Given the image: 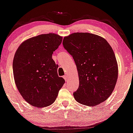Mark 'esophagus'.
<instances>
[{
  "label": "esophagus",
  "mask_w": 133,
  "mask_h": 133,
  "mask_svg": "<svg viewBox=\"0 0 133 133\" xmlns=\"http://www.w3.org/2000/svg\"><path fill=\"white\" fill-rule=\"evenodd\" d=\"M64 78L65 81H68V80H69V76H66V75L64 76Z\"/></svg>",
  "instance_id": "obj_1"
}]
</instances>
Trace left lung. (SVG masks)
Returning a JSON list of instances; mask_svg holds the SVG:
<instances>
[{
    "label": "left lung",
    "instance_id": "left-lung-1",
    "mask_svg": "<svg viewBox=\"0 0 133 133\" xmlns=\"http://www.w3.org/2000/svg\"><path fill=\"white\" fill-rule=\"evenodd\" d=\"M62 44L77 67L79 85L73 94L76 101L94 106L106 101L118 77L116 59L108 41L93 34L75 32L64 37Z\"/></svg>",
    "mask_w": 133,
    "mask_h": 133
}]
</instances>
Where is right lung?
I'll list each match as a JSON object with an SVG mask.
<instances>
[{"instance_id":"add662e5","label":"right lung","mask_w":133,"mask_h":133,"mask_svg":"<svg viewBox=\"0 0 133 133\" xmlns=\"http://www.w3.org/2000/svg\"><path fill=\"white\" fill-rule=\"evenodd\" d=\"M62 41V37L56 34H41L24 41L17 49L13 60L15 83L24 100L32 106H50L64 84L52 58Z\"/></svg>"}]
</instances>
